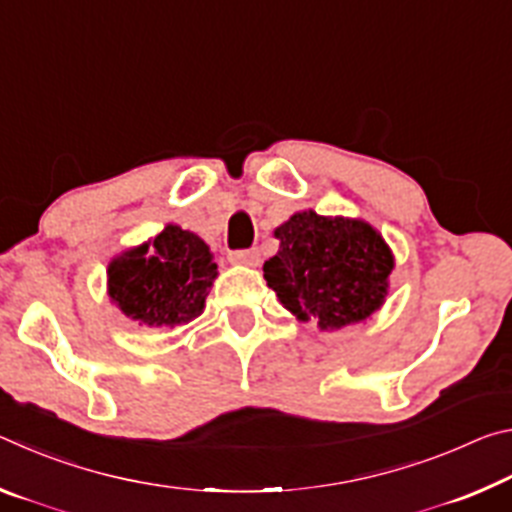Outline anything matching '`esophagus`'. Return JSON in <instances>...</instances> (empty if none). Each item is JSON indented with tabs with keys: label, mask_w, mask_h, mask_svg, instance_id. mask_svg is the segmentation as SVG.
<instances>
[{
	"label": "esophagus",
	"mask_w": 512,
	"mask_h": 512,
	"mask_svg": "<svg viewBox=\"0 0 512 512\" xmlns=\"http://www.w3.org/2000/svg\"><path fill=\"white\" fill-rule=\"evenodd\" d=\"M228 259L232 264H241V266H257L262 262V257H259V250L257 248H250V250H232L228 255Z\"/></svg>",
	"instance_id": "obj_1"
}]
</instances>
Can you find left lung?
Masks as SVG:
<instances>
[{
	"instance_id": "8db88e82",
	"label": "left lung",
	"mask_w": 512,
	"mask_h": 512,
	"mask_svg": "<svg viewBox=\"0 0 512 512\" xmlns=\"http://www.w3.org/2000/svg\"><path fill=\"white\" fill-rule=\"evenodd\" d=\"M273 235L280 250L264 264V280L302 323L314 318L332 332L384 305L395 257L370 223L307 210Z\"/></svg>"
}]
</instances>
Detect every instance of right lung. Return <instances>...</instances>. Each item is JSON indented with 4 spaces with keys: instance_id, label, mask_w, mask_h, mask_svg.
I'll return each mask as SVG.
<instances>
[{
    "instance_id": "add662e5",
    "label": "right lung",
    "mask_w": 512,
    "mask_h": 512,
    "mask_svg": "<svg viewBox=\"0 0 512 512\" xmlns=\"http://www.w3.org/2000/svg\"><path fill=\"white\" fill-rule=\"evenodd\" d=\"M216 275L210 246L169 223L158 237L112 259L108 296L140 325L176 327L201 316Z\"/></svg>"
}]
</instances>
